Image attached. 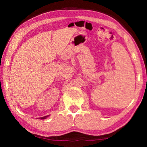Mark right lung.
<instances>
[{"instance_id":"right-lung-1","label":"right lung","mask_w":147,"mask_h":147,"mask_svg":"<svg viewBox=\"0 0 147 147\" xmlns=\"http://www.w3.org/2000/svg\"><path fill=\"white\" fill-rule=\"evenodd\" d=\"M48 117V116H45V117H41V119H45L46 117Z\"/></svg>"}]
</instances>
